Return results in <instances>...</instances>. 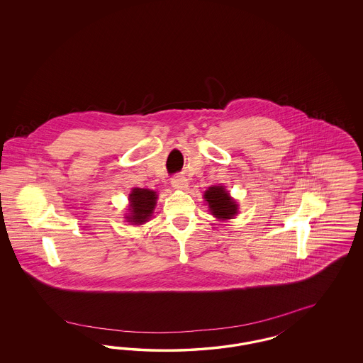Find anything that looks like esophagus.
<instances>
[{"label": "esophagus", "instance_id": "obj_1", "mask_svg": "<svg viewBox=\"0 0 363 363\" xmlns=\"http://www.w3.org/2000/svg\"><path fill=\"white\" fill-rule=\"evenodd\" d=\"M172 185L176 189H185L187 186V179L182 176L173 177L172 178Z\"/></svg>", "mask_w": 363, "mask_h": 363}]
</instances>
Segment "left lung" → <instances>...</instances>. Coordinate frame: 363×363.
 I'll return each mask as SVG.
<instances>
[{
	"instance_id": "1",
	"label": "left lung",
	"mask_w": 363,
	"mask_h": 363,
	"mask_svg": "<svg viewBox=\"0 0 363 363\" xmlns=\"http://www.w3.org/2000/svg\"><path fill=\"white\" fill-rule=\"evenodd\" d=\"M203 198L209 205L210 213L218 220H231L238 213V203L225 186H210Z\"/></svg>"
}]
</instances>
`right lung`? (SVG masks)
<instances>
[{"mask_svg": "<svg viewBox=\"0 0 363 363\" xmlns=\"http://www.w3.org/2000/svg\"><path fill=\"white\" fill-rule=\"evenodd\" d=\"M157 193L149 189L134 187L129 194V214H126V220L132 225H143L152 217L155 203Z\"/></svg>", "mask_w": 363, "mask_h": 363, "instance_id": "obj_1", "label": "right lung"}]
</instances>
